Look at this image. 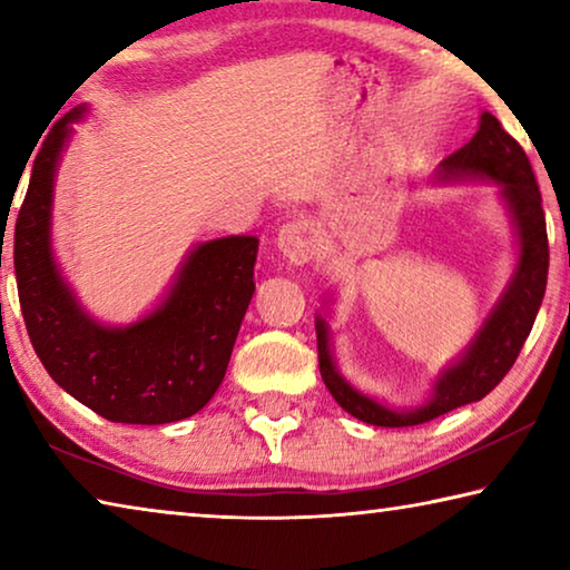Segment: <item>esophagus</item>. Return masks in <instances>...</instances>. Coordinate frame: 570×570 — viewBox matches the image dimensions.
<instances>
[{
  "label": "esophagus",
  "instance_id": "obj_1",
  "mask_svg": "<svg viewBox=\"0 0 570 570\" xmlns=\"http://www.w3.org/2000/svg\"><path fill=\"white\" fill-rule=\"evenodd\" d=\"M276 244L286 262L302 266L312 262L316 250H320V236H316V228L308 224V220L296 218L282 226Z\"/></svg>",
  "mask_w": 570,
  "mask_h": 570
}]
</instances>
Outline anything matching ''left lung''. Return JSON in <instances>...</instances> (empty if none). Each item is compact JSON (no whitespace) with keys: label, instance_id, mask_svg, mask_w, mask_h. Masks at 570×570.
Listing matches in <instances>:
<instances>
[{"label":"left lung","instance_id":"left-lung-1","mask_svg":"<svg viewBox=\"0 0 570 570\" xmlns=\"http://www.w3.org/2000/svg\"><path fill=\"white\" fill-rule=\"evenodd\" d=\"M460 178H488L500 186V196H503L510 218H513L520 246L515 274L495 304L493 314L480 326L475 340L470 342L455 364H450L440 374L430 400L410 410H392L387 404L354 390L336 372L330 326L322 316H316L320 372L326 390L332 392V397L342 410L366 424L414 428V424L430 422L450 410H458L462 404L482 400L510 372L530 330H533L548 282L546 214L543 206H540V190L525 150L503 130L495 115L482 112L480 128L472 135V140L440 163V183H452Z\"/></svg>","mask_w":570,"mask_h":570}]
</instances>
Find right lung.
<instances>
[{
    "mask_svg": "<svg viewBox=\"0 0 570 570\" xmlns=\"http://www.w3.org/2000/svg\"><path fill=\"white\" fill-rule=\"evenodd\" d=\"M67 112L47 135L14 226L19 306L37 356L60 387L100 417L166 424L204 410L224 382L254 296L256 236L196 246L163 304L128 326H105L77 304L50 246L52 188L72 122Z\"/></svg>",
    "mask_w": 570,
    "mask_h": 570,
    "instance_id": "obj_1",
    "label": "right lung"
}]
</instances>
